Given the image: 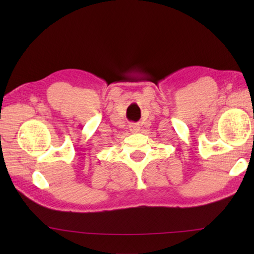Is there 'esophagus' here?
Listing matches in <instances>:
<instances>
[{
	"label": "esophagus",
	"instance_id": "34e87169",
	"mask_svg": "<svg viewBox=\"0 0 254 254\" xmlns=\"http://www.w3.org/2000/svg\"><path fill=\"white\" fill-rule=\"evenodd\" d=\"M139 130H140L139 124H131V126H130V131L131 132H137Z\"/></svg>",
	"mask_w": 254,
	"mask_h": 254
}]
</instances>
